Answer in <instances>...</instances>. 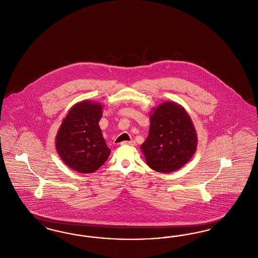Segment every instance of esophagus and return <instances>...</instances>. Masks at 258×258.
<instances>
[{
    "instance_id": "34e87169",
    "label": "esophagus",
    "mask_w": 258,
    "mask_h": 258,
    "mask_svg": "<svg viewBox=\"0 0 258 258\" xmlns=\"http://www.w3.org/2000/svg\"><path fill=\"white\" fill-rule=\"evenodd\" d=\"M120 144L131 145V146H134V145H135V142H134V140H131V141H123V142H121Z\"/></svg>"
}]
</instances>
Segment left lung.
Wrapping results in <instances>:
<instances>
[{"label":"left lung","mask_w":258,"mask_h":258,"mask_svg":"<svg viewBox=\"0 0 258 258\" xmlns=\"http://www.w3.org/2000/svg\"><path fill=\"white\" fill-rule=\"evenodd\" d=\"M151 124L141 150L147 164L159 173L180 169L192 158L198 145L193 122L178 103L166 102L154 107Z\"/></svg>","instance_id":"8db88e82"}]
</instances>
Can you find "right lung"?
Segmentation results:
<instances>
[{
	"mask_svg": "<svg viewBox=\"0 0 258 258\" xmlns=\"http://www.w3.org/2000/svg\"><path fill=\"white\" fill-rule=\"evenodd\" d=\"M102 116L101 103L90 101L76 103L56 134L57 154L66 165L79 173H94L110 155L99 125Z\"/></svg>",
	"mask_w": 258,
	"mask_h": 258,
	"instance_id": "right-lung-1",
	"label": "right lung"
}]
</instances>
